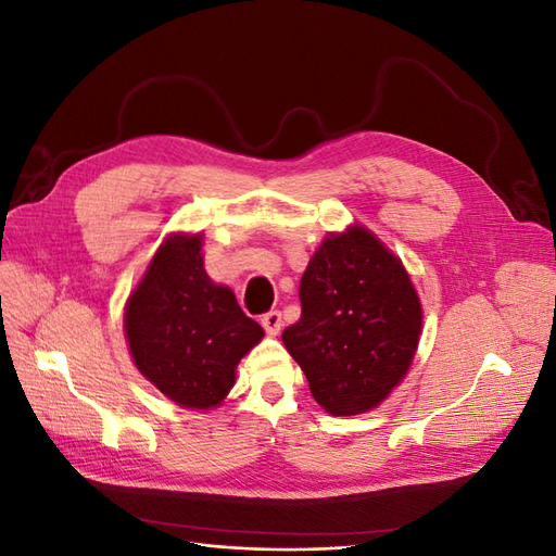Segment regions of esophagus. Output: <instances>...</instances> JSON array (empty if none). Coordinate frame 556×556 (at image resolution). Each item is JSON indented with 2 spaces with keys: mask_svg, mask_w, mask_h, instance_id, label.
Listing matches in <instances>:
<instances>
[{
  "mask_svg": "<svg viewBox=\"0 0 556 556\" xmlns=\"http://www.w3.org/2000/svg\"><path fill=\"white\" fill-rule=\"evenodd\" d=\"M262 327L266 329V333L276 336V333L280 331V327H282V315H280V311H268V313H264V315H262Z\"/></svg>",
  "mask_w": 556,
  "mask_h": 556,
  "instance_id": "34e87169",
  "label": "esophagus"
}]
</instances>
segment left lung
<instances>
[{
	"mask_svg": "<svg viewBox=\"0 0 556 556\" xmlns=\"http://www.w3.org/2000/svg\"><path fill=\"white\" fill-rule=\"evenodd\" d=\"M301 317L282 343L331 415L376 408L406 376L422 306L403 264L371 231L325 239L299 285Z\"/></svg>",
	"mask_w": 556,
	"mask_h": 556,
	"instance_id": "1",
	"label": "left lung"
}]
</instances>
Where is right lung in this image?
<instances>
[{
  "label": "right lung",
  "mask_w": 556,
  "mask_h": 556,
  "mask_svg": "<svg viewBox=\"0 0 556 556\" xmlns=\"http://www.w3.org/2000/svg\"><path fill=\"white\" fill-rule=\"evenodd\" d=\"M131 359L162 394L185 408H213L233 384V368L264 329L237 296L204 271L201 237L166 239L127 301Z\"/></svg>",
  "instance_id": "right-lung-1"
}]
</instances>
